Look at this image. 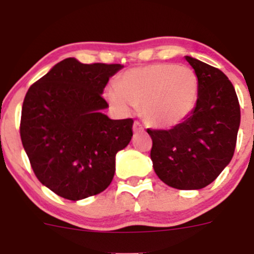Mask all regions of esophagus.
Returning a JSON list of instances; mask_svg holds the SVG:
<instances>
[{
  "label": "esophagus",
  "mask_w": 254,
  "mask_h": 254,
  "mask_svg": "<svg viewBox=\"0 0 254 254\" xmlns=\"http://www.w3.org/2000/svg\"><path fill=\"white\" fill-rule=\"evenodd\" d=\"M132 130H134L135 132H139V131H143V127L141 123L139 122H135L134 125H132Z\"/></svg>",
  "instance_id": "esophagus-1"
}]
</instances>
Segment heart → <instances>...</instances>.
I'll list each match as a JSON object with an SVG mask.
<instances>
[{"mask_svg": "<svg viewBox=\"0 0 254 254\" xmlns=\"http://www.w3.org/2000/svg\"><path fill=\"white\" fill-rule=\"evenodd\" d=\"M120 114L141 108L143 119L156 127H173L187 119L198 103L199 79L188 66L153 64L132 68L106 89Z\"/></svg>", "mask_w": 254, "mask_h": 254, "instance_id": "b5f03b06", "label": "heart"}]
</instances>
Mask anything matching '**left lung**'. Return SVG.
<instances>
[{"mask_svg": "<svg viewBox=\"0 0 254 254\" xmlns=\"http://www.w3.org/2000/svg\"><path fill=\"white\" fill-rule=\"evenodd\" d=\"M199 79L198 103L171 130H147L158 178L176 189L209 186L231 161L241 112L234 86L222 71L186 56Z\"/></svg>", "mask_w": 254, "mask_h": 254, "instance_id": "obj_1", "label": "left lung"}]
</instances>
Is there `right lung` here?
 <instances>
[{"label": "right lung", "instance_id": "1", "mask_svg": "<svg viewBox=\"0 0 254 254\" xmlns=\"http://www.w3.org/2000/svg\"><path fill=\"white\" fill-rule=\"evenodd\" d=\"M119 64L60 61L25 94L20 139L40 183L68 200L108 188L115 156L129 145L132 119L113 120L103 113L109 78Z\"/></svg>", "mask_w": 254, "mask_h": 254}]
</instances>
